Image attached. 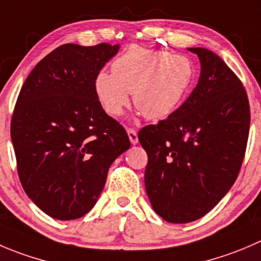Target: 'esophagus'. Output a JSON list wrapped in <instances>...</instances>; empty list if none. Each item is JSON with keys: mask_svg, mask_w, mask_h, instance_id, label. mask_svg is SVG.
I'll list each match as a JSON object with an SVG mask.
<instances>
[{"mask_svg": "<svg viewBox=\"0 0 261 261\" xmlns=\"http://www.w3.org/2000/svg\"><path fill=\"white\" fill-rule=\"evenodd\" d=\"M127 135H128V139H130L131 144H138L139 143V139H138V134H136V131L134 130V128H127Z\"/></svg>", "mask_w": 261, "mask_h": 261, "instance_id": "34e87169", "label": "esophagus"}]
</instances>
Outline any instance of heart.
I'll return each mask as SVG.
<instances>
[{
	"mask_svg": "<svg viewBox=\"0 0 261 261\" xmlns=\"http://www.w3.org/2000/svg\"><path fill=\"white\" fill-rule=\"evenodd\" d=\"M189 57L133 45L112 62V74L98 72L94 93L110 116H121L130 103L148 120H162L177 110L194 79Z\"/></svg>",
	"mask_w": 261,
	"mask_h": 261,
	"instance_id": "heart-1",
	"label": "heart"
}]
</instances>
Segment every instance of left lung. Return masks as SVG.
<instances>
[{"mask_svg": "<svg viewBox=\"0 0 261 261\" xmlns=\"http://www.w3.org/2000/svg\"><path fill=\"white\" fill-rule=\"evenodd\" d=\"M189 50L200 60L196 88L166 120L139 131L146 194L169 223L196 221L221 201L239 176L250 130L241 80L212 50Z\"/></svg>", "mask_w": 261, "mask_h": 261, "instance_id": "8db88e82", "label": "left lung"}]
</instances>
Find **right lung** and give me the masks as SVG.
Here are the masks:
<instances>
[{
	"mask_svg": "<svg viewBox=\"0 0 261 261\" xmlns=\"http://www.w3.org/2000/svg\"><path fill=\"white\" fill-rule=\"evenodd\" d=\"M120 49L108 43L60 45L32 70L11 118L20 182L33 203L60 221L97 203L127 133L100 107L94 79Z\"/></svg>",
	"mask_w": 261,
	"mask_h": 261,
	"instance_id": "right-lung-1",
	"label": "right lung"
}]
</instances>
